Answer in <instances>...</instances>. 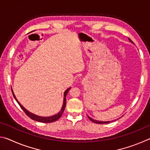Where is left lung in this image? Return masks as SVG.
Listing matches in <instances>:
<instances>
[{"label":"left lung","mask_w":150,"mask_h":150,"mask_svg":"<svg viewBox=\"0 0 150 150\" xmlns=\"http://www.w3.org/2000/svg\"><path fill=\"white\" fill-rule=\"evenodd\" d=\"M129 40H130V41L131 42L133 43V42L132 41V40H131L130 39H129ZM88 118H89L90 120H91L92 122H93L96 123V124H106V123H109V122H109V121H108V122H102V121H98V120L97 121V120H94V119H93L92 118L89 117V116H88Z\"/></svg>","instance_id":"left-lung-1"}]
</instances>
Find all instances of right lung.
<instances>
[{
  "mask_svg": "<svg viewBox=\"0 0 150 150\" xmlns=\"http://www.w3.org/2000/svg\"><path fill=\"white\" fill-rule=\"evenodd\" d=\"M71 87H69V88H67V90H66L65 91L64 93V98H63V106L62 109H61V111L59 112V113H57V115H54L52 116H50V117H42V116H38L37 115H34V114H32L31 112H30L29 111H28L26 109H25L23 106H22L19 103L18 101L17 100L16 98L14 96V94L13 93V91H12V95H13L14 97L15 98V100H16L17 101V103H18V105H20V107H21V108L23 110V111L25 112V114L28 116V117H30L31 119H32V120H35V121H38V122H44V123H50V122H55L58 119H59L61 116H62V114L63 112V111H64L65 110V105H66V95H67V94L68 93V91H69L70 90Z\"/></svg>",
  "mask_w": 150,
  "mask_h": 150,
  "instance_id": "obj_1",
  "label": "right lung"
}]
</instances>
